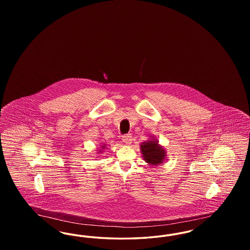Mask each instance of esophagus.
Here are the masks:
<instances>
[{
  "label": "esophagus",
  "instance_id": "1",
  "mask_svg": "<svg viewBox=\"0 0 250 250\" xmlns=\"http://www.w3.org/2000/svg\"><path fill=\"white\" fill-rule=\"evenodd\" d=\"M132 140L133 139H132V136H131L130 134L123 136V139H122L123 143H125V145H130L131 143H132Z\"/></svg>",
  "mask_w": 250,
  "mask_h": 250
}]
</instances>
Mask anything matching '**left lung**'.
<instances>
[{"instance_id":"obj_1","label":"left lung","mask_w":250,"mask_h":250,"mask_svg":"<svg viewBox=\"0 0 250 250\" xmlns=\"http://www.w3.org/2000/svg\"><path fill=\"white\" fill-rule=\"evenodd\" d=\"M141 152L143 160L150 166H159L166 160L167 152L155 138H151L141 144Z\"/></svg>"}]
</instances>
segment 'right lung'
I'll list each match as a JSON object with an SVG mask.
<instances>
[{"label":"right lung","mask_w":250,"mask_h":250,"mask_svg":"<svg viewBox=\"0 0 250 250\" xmlns=\"http://www.w3.org/2000/svg\"><path fill=\"white\" fill-rule=\"evenodd\" d=\"M105 148H106V145H105V144H104V145H101V148L97 151V154H101V153H103V152H104L103 150H104Z\"/></svg>","instance_id":"obj_1"}]
</instances>
